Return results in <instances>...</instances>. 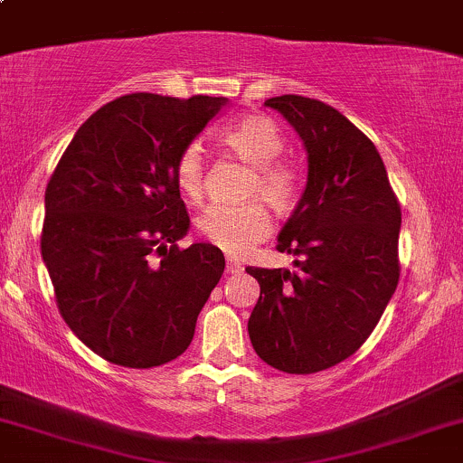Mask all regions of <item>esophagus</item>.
I'll list each match as a JSON object with an SVG mask.
<instances>
[{
	"mask_svg": "<svg viewBox=\"0 0 463 463\" xmlns=\"http://www.w3.org/2000/svg\"><path fill=\"white\" fill-rule=\"evenodd\" d=\"M241 263H239V261H235V259H228V261H226V272L228 274H239V272H241Z\"/></svg>",
	"mask_w": 463,
	"mask_h": 463,
	"instance_id": "esophagus-1",
	"label": "esophagus"
}]
</instances>
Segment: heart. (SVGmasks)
Returning a JSON list of instances; mask_svg holds the SVG:
<instances>
[{
  "label": "heart",
  "mask_w": 463,
  "mask_h": 463,
  "mask_svg": "<svg viewBox=\"0 0 463 463\" xmlns=\"http://www.w3.org/2000/svg\"><path fill=\"white\" fill-rule=\"evenodd\" d=\"M224 150L239 161L252 165L248 198L265 200L274 211L287 213L300 200L302 176L298 165L280 156L285 139L269 117L248 115L220 135ZM174 176L180 194L191 202L204 195V156L200 146L191 143L178 154ZM252 200L243 206H209L198 217V232L209 243L231 257H241L272 232V217L263 202Z\"/></svg>",
  "instance_id": "heart-1"
}]
</instances>
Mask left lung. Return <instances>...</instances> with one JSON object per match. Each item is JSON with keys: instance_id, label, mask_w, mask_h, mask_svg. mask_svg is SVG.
Segmentation results:
<instances>
[{"instance_id": "left-lung-1", "label": "left lung", "mask_w": 463, "mask_h": 463, "mask_svg": "<svg viewBox=\"0 0 463 463\" xmlns=\"http://www.w3.org/2000/svg\"><path fill=\"white\" fill-rule=\"evenodd\" d=\"M265 106L300 135L309 174L276 246L298 269L246 268L261 287L248 333L268 365L313 374L357 353L394 296L401 204L374 143L339 110L302 95Z\"/></svg>"}]
</instances>
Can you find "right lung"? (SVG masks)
<instances>
[{"label": "right lung", "mask_w": 463, "mask_h": 463, "mask_svg": "<svg viewBox=\"0 0 463 463\" xmlns=\"http://www.w3.org/2000/svg\"><path fill=\"white\" fill-rule=\"evenodd\" d=\"M226 104L117 98L80 126L47 183L41 254L58 311L110 364L154 368L180 357L224 274L220 248H178L189 213L174 167Z\"/></svg>", "instance_id": "obj_1"}]
</instances>
